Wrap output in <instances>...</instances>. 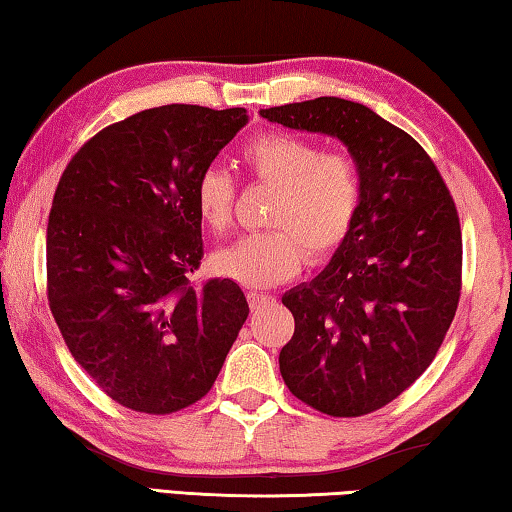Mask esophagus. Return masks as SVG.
Listing matches in <instances>:
<instances>
[{
  "instance_id": "34e87169",
  "label": "esophagus",
  "mask_w": 512,
  "mask_h": 512,
  "mask_svg": "<svg viewBox=\"0 0 512 512\" xmlns=\"http://www.w3.org/2000/svg\"><path fill=\"white\" fill-rule=\"evenodd\" d=\"M269 303H273V296H269V294H262V291H248V305H250V310H262L264 305H269Z\"/></svg>"
}]
</instances>
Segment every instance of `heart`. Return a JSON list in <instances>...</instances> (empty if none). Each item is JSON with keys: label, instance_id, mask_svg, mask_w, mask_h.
Listing matches in <instances>:
<instances>
[{"label": "heart", "instance_id": "heart-1", "mask_svg": "<svg viewBox=\"0 0 512 512\" xmlns=\"http://www.w3.org/2000/svg\"><path fill=\"white\" fill-rule=\"evenodd\" d=\"M241 164L275 191L266 214L271 230L216 250L212 266L218 275L243 287H273L291 278L305 255L321 262L342 246L362 205V175L353 157L323 152L303 136L266 132L243 145ZM193 198L209 230L230 227L234 182L227 170H202Z\"/></svg>", "mask_w": 512, "mask_h": 512}]
</instances>
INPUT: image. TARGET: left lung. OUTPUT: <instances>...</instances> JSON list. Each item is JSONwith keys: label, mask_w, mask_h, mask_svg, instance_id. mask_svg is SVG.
I'll return each instance as SVG.
<instances>
[{"label": "left lung", "mask_w": 512, "mask_h": 512, "mask_svg": "<svg viewBox=\"0 0 512 512\" xmlns=\"http://www.w3.org/2000/svg\"><path fill=\"white\" fill-rule=\"evenodd\" d=\"M259 113L282 127L335 136L360 168L353 230L326 269L282 296L296 330L280 351V373L314 410L369 415L428 369L456 316V205L426 150L360 102L316 97Z\"/></svg>", "instance_id": "8db88e82"}]
</instances>
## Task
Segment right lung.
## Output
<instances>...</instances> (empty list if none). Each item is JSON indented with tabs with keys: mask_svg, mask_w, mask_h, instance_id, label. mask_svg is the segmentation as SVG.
<instances>
[{
	"mask_svg": "<svg viewBox=\"0 0 512 512\" xmlns=\"http://www.w3.org/2000/svg\"><path fill=\"white\" fill-rule=\"evenodd\" d=\"M246 109H145L70 159L47 223V298L81 369L113 401L170 415L200 401L246 323L234 280L193 287L196 182Z\"/></svg>",
	"mask_w": 512,
	"mask_h": 512,
	"instance_id": "right-lung-1",
	"label": "right lung"
}]
</instances>
